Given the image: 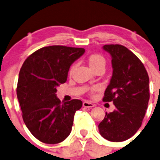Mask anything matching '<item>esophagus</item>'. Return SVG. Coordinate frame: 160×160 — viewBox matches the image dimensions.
Listing matches in <instances>:
<instances>
[{"label": "esophagus", "instance_id": "esophagus-1", "mask_svg": "<svg viewBox=\"0 0 160 160\" xmlns=\"http://www.w3.org/2000/svg\"><path fill=\"white\" fill-rule=\"evenodd\" d=\"M83 106L84 108H92L93 107H94V105L92 103L88 102V101H84L83 103Z\"/></svg>", "mask_w": 160, "mask_h": 160}]
</instances>
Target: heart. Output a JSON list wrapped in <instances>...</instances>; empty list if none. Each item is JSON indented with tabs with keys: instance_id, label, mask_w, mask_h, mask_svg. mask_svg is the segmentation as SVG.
Segmentation results:
<instances>
[{
	"instance_id": "heart-1",
	"label": "heart",
	"mask_w": 160,
	"mask_h": 160,
	"mask_svg": "<svg viewBox=\"0 0 160 160\" xmlns=\"http://www.w3.org/2000/svg\"><path fill=\"white\" fill-rule=\"evenodd\" d=\"M88 62H89L90 67H91L93 70H95V69L98 68V67H104L105 66V59L101 55L98 54V53H95V54H92L88 57ZM74 69V66H72L71 67L70 72H72V70ZM98 88L96 87L93 88L91 89V92L95 91Z\"/></svg>"
}]
</instances>
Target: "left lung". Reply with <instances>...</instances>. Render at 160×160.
<instances>
[{
	"label": "left lung",
	"mask_w": 160,
	"mask_h": 160,
	"mask_svg": "<svg viewBox=\"0 0 160 160\" xmlns=\"http://www.w3.org/2000/svg\"><path fill=\"white\" fill-rule=\"evenodd\" d=\"M113 73L103 101H113L115 110L106 112L98 125L100 134L111 142H123L139 129L149 100V79L140 59L122 45H105Z\"/></svg>",
	"instance_id": "obj_1"
}]
</instances>
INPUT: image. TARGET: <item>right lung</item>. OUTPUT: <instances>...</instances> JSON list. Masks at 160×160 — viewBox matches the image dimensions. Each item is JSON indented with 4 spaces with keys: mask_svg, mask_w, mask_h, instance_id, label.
Wrapping results in <instances>:
<instances>
[{
    "mask_svg": "<svg viewBox=\"0 0 160 160\" xmlns=\"http://www.w3.org/2000/svg\"><path fill=\"white\" fill-rule=\"evenodd\" d=\"M85 52L83 48L52 46L30 55L18 76L17 97L24 122L31 133L46 144L65 140L72 130L80 100L61 102L56 88L67 80L70 66Z\"/></svg>",
    "mask_w": 160,
    "mask_h": 160,
    "instance_id": "1",
    "label": "right lung"
}]
</instances>
